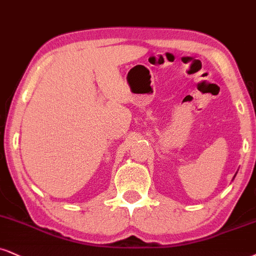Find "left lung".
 Segmentation results:
<instances>
[{
  "mask_svg": "<svg viewBox=\"0 0 256 256\" xmlns=\"http://www.w3.org/2000/svg\"><path fill=\"white\" fill-rule=\"evenodd\" d=\"M234 178H235V176H234Z\"/></svg>",
  "mask_w": 256,
  "mask_h": 256,
  "instance_id": "left-lung-1",
  "label": "left lung"
}]
</instances>
